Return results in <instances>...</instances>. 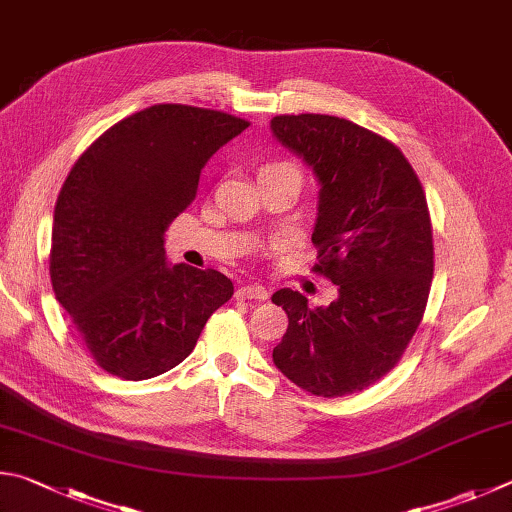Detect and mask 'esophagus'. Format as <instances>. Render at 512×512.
I'll use <instances>...</instances> for the list:
<instances>
[{
  "instance_id": "34e87169",
  "label": "esophagus",
  "mask_w": 512,
  "mask_h": 512,
  "mask_svg": "<svg viewBox=\"0 0 512 512\" xmlns=\"http://www.w3.org/2000/svg\"><path fill=\"white\" fill-rule=\"evenodd\" d=\"M239 300H257V302H264L268 300V291L264 286L259 284H246V286H239L237 293H235Z\"/></svg>"
}]
</instances>
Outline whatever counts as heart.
Returning <instances> with one entry per match:
<instances>
[{
    "instance_id": "heart-1",
    "label": "heart",
    "mask_w": 512,
    "mask_h": 512,
    "mask_svg": "<svg viewBox=\"0 0 512 512\" xmlns=\"http://www.w3.org/2000/svg\"><path fill=\"white\" fill-rule=\"evenodd\" d=\"M264 170H293V172H300L293 163H288V161H277V163H271V165H266Z\"/></svg>"
}]
</instances>
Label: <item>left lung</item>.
I'll return each instance as SVG.
<instances>
[{
	"instance_id": "1",
	"label": "left lung",
	"mask_w": 512,
	"mask_h": 512,
	"mask_svg": "<svg viewBox=\"0 0 512 512\" xmlns=\"http://www.w3.org/2000/svg\"><path fill=\"white\" fill-rule=\"evenodd\" d=\"M271 127L322 185L313 273L338 286L327 309L291 288L273 295L288 315L273 362L309 394L362 392L398 365L423 320L434 273L425 190L392 141L347 118L282 114Z\"/></svg>"
}]
</instances>
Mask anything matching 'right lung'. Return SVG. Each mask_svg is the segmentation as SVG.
Listing matches in <instances>:
<instances>
[{"mask_svg": "<svg viewBox=\"0 0 512 512\" xmlns=\"http://www.w3.org/2000/svg\"><path fill=\"white\" fill-rule=\"evenodd\" d=\"M250 123L226 111L152 105L91 143L58 194L49 273L96 365L147 380L190 356L232 297L215 268L170 266L163 232L197 197L221 147Z\"/></svg>", "mask_w": 512, "mask_h": 512, "instance_id": "right-lung-1", "label": "right lung"}]
</instances>
